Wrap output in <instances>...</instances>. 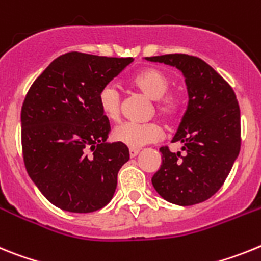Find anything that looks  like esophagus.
<instances>
[{"label": "esophagus", "mask_w": 261, "mask_h": 261, "mask_svg": "<svg viewBox=\"0 0 261 261\" xmlns=\"http://www.w3.org/2000/svg\"><path fill=\"white\" fill-rule=\"evenodd\" d=\"M128 152H130V158H135V156L139 153V149H138V148H130V151H128Z\"/></svg>", "instance_id": "1"}]
</instances>
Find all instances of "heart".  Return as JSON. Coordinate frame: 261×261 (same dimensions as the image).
I'll list each match as a JSON object with an SVG mask.
<instances>
[{"mask_svg":"<svg viewBox=\"0 0 261 261\" xmlns=\"http://www.w3.org/2000/svg\"><path fill=\"white\" fill-rule=\"evenodd\" d=\"M133 84L139 90L155 99V110L167 122L177 119L181 112V101L176 94L169 93L171 80L168 76L156 68H147L135 74ZM121 90L113 83H109L101 88L98 93V105L101 112L108 119L117 122L121 118ZM162 127L158 123H137L124 122L118 124L113 130V139L118 143L130 148H140L148 143H152L162 138Z\"/></svg>","mask_w":261,"mask_h":261,"instance_id":"b5f03b06","label":"heart"}]
</instances>
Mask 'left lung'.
Segmentation results:
<instances>
[{"instance_id": "left-lung-1", "label": "left lung", "mask_w": 261, "mask_h": 261, "mask_svg": "<svg viewBox=\"0 0 261 261\" xmlns=\"http://www.w3.org/2000/svg\"><path fill=\"white\" fill-rule=\"evenodd\" d=\"M182 72L189 102L172 142L182 152L162 147V165L152 185L160 196L180 206L214 196L230 173L240 151V109L234 90L207 63L185 54L146 58Z\"/></svg>"}]
</instances>
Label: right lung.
Masks as SVG:
<instances>
[{
    "mask_svg": "<svg viewBox=\"0 0 261 261\" xmlns=\"http://www.w3.org/2000/svg\"><path fill=\"white\" fill-rule=\"evenodd\" d=\"M133 62L68 52L27 92L21 112L24 167L59 209L92 213L114 196L118 172L130 153L123 144L106 142L110 124L98 93Z\"/></svg>",
    "mask_w": 261,
    "mask_h": 261,
    "instance_id": "right-lung-1",
    "label": "right lung"
}]
</instances>
